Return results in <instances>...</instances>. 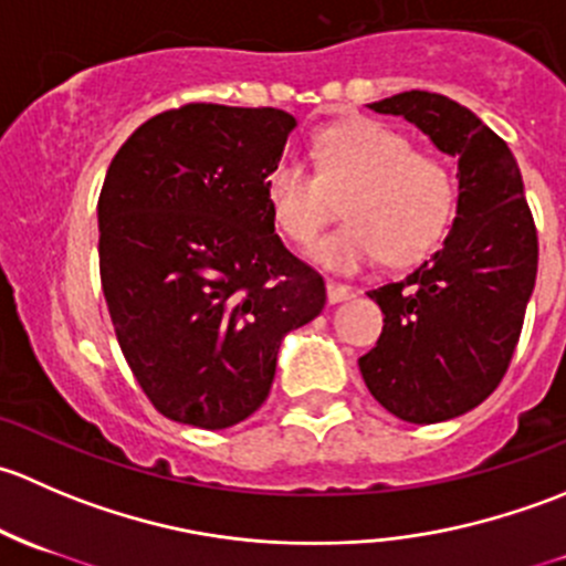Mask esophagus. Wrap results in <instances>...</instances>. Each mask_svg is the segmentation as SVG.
<instances>
[{"label":"esophagus","mask_w":566,"mask_h":566,"mask_svg":"<svg viewBox=\"0 0 566 566\" xmlns=\"http://www.w3.org/2000/svg\"><path fill=\"white\" fill-rule=\"evenodd\" d=\"M325 293H328L331 304H339V301L353 298V287H347V284H342V282H334V279H328V282H325Z\"/></svg>","instance_id":"esophagus-1"}]
</instances>
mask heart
Listing matches in <instances>:
<instances>
[{
	"instance_id": "1",
	"label": "heart",
	"mask_w": 566,
	"mask_h": 566,
	"mask_svg": "<svg viewBox=\"0 0 566 566\" xmlns=\"http://www.w3.org/2000/svg\"><path fill=\"white\" fill-rule=\"evenodd\" d=\"M265 199L279 232L298 249L315 247L345 199L347 224L315 256L350 273L380 256L410 265L430 254L458 213V175L389 125L350 119L317 136L315 169L282 158L268 172Z\"/></svg>"
}]
</instances>
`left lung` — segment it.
<instances>
[{
    "instance_id": "8db88e82",
    "label": "left lung",
    "mask_w": 566,
    "mask_h": 566,
    "mask_svg": "<svg viewBox=\"0 0 566 566\" xmlns=\"http://www.w3.org/2000/svg\"><path fill=\"white\" fill-rule=\"evenodd\" d=\"M369 108L399 114L458 156V219L410 276L369 290L384 334L358 358L389 413L436 424L484 402L510 369L536 282L534 216L515 156L471 108L424 90Z\"/></svg>"
}]
</instances>
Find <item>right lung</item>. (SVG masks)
Segmentation results:
<instances>
[{"label":"right lung","instance_id":"right-lung-1","mask_svg":"<svg viewBox=\"0 0 566 566\" xmlns=\"http://www.w3.org/2000/svg\"><path fill=\"white\" fill-rule=\"evenodd\" d=\"M293 114L186 104L128 136L98 197V260L119 350L153 408L224 430L271 391L282 336L325 282L276 235L265 199Z\"/></svg>","mask_w":566,"mask_h":566}]
</instances>
